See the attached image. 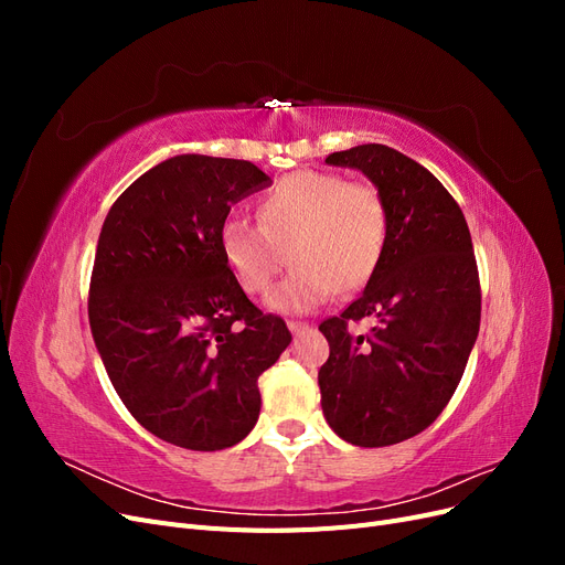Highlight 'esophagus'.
Segmentation results:
<instances>
[{
	"label": "esophagus",
	"instance_id": "esophagus-1",
	"mask_svg": "<svg viewBox=\"0 0 565 565\" xmlns=\"http://www.w3.org/2000/svg\"><path fill=\"white\" fill-rule=\"evenodd\" d=\"M287 328H289V332H292V334L297 337V334H301V332L309 330V322H301V320H287Z\"/></svg>",
	"mask_w": 565,
	"mask_h": 565
}]
</instances>
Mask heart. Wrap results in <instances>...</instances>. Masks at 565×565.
I'll return each instance as SVG.
<instances>
[{
  "label": "heart",
  "mask_w": 565,
  "mask_h": 565,
  "mask_svg": "<svg viewBox=\"0 0 565 565\" xmlns=\"http://www.w3.org/2000/svg\"><path fill=\"white\" fill-rule=\"evenodd\" d=\"M256 216L259 226L228 216L218 247L249 295H264L289 256L292 273L266 299L273 311L309 313L334 292L353 295L382 262L386 210L367 183L301 169L262 198Z\"/></svg>",
  "instance_id": "1"
}]
</instances>
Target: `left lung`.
<instances>
[{"label": "left lung", "instance_id": "left-lung-1", "mask_svg": "<svg viewBox=\"0 0 565 565\" xmlns=\"http://www.w3.org/2000/svg\"><path fill=\"white\" fill-rule=\"evenodd\" d=\"M358 169L386 210L377 270L349 309L324 320L330 358L318 372L330 429L361 448H384L424 431L448 405L481 324V285L471 233L443 183L403 152L363 143L332 152ZM379 328L351 338V319Z\"/></svg>", "mask_w": 565, "mask_h": 565}]
</instances>
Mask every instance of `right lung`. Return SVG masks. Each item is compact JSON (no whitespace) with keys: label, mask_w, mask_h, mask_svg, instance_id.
I'll list each match as a JSON object with an SVG mask.
<instances>
[{"label":"right lung","mask_w":565,"mask_h":565,"mask_svg":"<svg viewBox=\"0 0 565 565\" xmlns=\"http://www.w3.org/2000/svg\"><path fill=\"white\" fill-rule=\"evenodd\" d=\"M270 179L247 160L185 152L115 200L98 235L89 324L134 419L185 450H224L259 419V377L289 347L218 247L231 207Z\"/></svg>","instance_id":"add662e5"}]
</instances>
